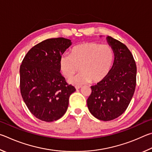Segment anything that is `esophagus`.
Listing matches in <instances>:
<instances>
[{"mask_svg":"<svg viewBox=\"0 0 152 152\" xmlns=\"http://www.w3.org/2000/svg\"><path fill=\"white\" fill-rule=\"evenodd\" d=\"M81 87V86H75V89H76L77 90H78V89H80Z\"/></svg>","mask_w":152,"mask_h":152,"instance_id":"esophagus-1","label":"esophagus"}]
</instances>
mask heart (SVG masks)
<instances>
[{"label":"heart","mask_w":152,"mask_h":152,"mask_svg":"<svg viewBox=\"0 0 152 152\" xmlns=\"http://www.w3.org/2000/svg\"><path fill=\"white\" fill-rule=\"evenodd\" d=\"M113 62V51L110 45L84 42L72 48L70 55L61 56L58 64L66 78L73 76L79 67L80 73L69 81L79 86L91 81L98 83L103 80L110 73Z\"/></svg>","instance_id":"obj_1"}]
</instances>
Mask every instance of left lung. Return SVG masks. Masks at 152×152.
<instances>
[{
	"mask_svg": "<svg viewBox=\"0 0 152 152\" xmlns=\"http://www.w3.org/2000/svg\"><path fill=\"white\" fill-rule=\"evenodd\" d=\"M106 40L114 53L113 66L103 80L91 87V94L87 101L90 113L105 121L118 118L126 110L134 94L137 73L128 48L111 37Z\"/></svg>",
	"mask_w": 152,
	"mask_h": 152,
	"instance_id": "left-lung-1",
	"label": "left lung"
}]
</instances>
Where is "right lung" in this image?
I'll return each instance as SVG.
<instances>
[{
    "label": "right lung",
    "mask_w": 152,
    "mask_h": 152,
    "mask_svg": "<svg viewBox=\"0 0 152 152\" xmlns=\"http://www.w3.org/2000/svg\"><path fill=\"white\" fill-rule=\"evenodd\" d=\"M72 45L65 38L49 39L28 50L20 67V88L29 111L41 121L60 119L75 88L60 73L59 58Z\"/></svg>",
    "instance_id": "add662e5"
}]
</instances>
